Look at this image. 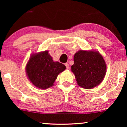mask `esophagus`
Returning <instances> with one entry per match:
<instances>
[{
	"label": "esophagus",
	"instance_id": "1",
	"mask_svg": "<svg viewBox=\"0 0 127 127\" xmlns=\"http://www.w3.org/2000/svg\"><path fill=\"white\" fill-rule=\"evenodd\" d=\"M65 65L66 66V69H68L69 68V65L67 63H65Z\"/></svg>",
	"mask_w": 127,
	"mask_h": 127
}]
</instances>
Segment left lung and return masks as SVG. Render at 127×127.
I'll return each instance as SVG.
<instances>
[{
	"label": "left lung",
	"mask_w": 127,
	"mask_h": 127,
	"mask_svg": "<svg viewBox=\"0 0 127 127\" xmlns=\"http://www.w3.org/2000/svg\"><path fill=\"white\" fill-rule=\"evenodd\" d=\"M71 69L77 84L86 89H91L103 80L106 65L98 52L80 50L74 55V64Z\"/></svg>",
	"instance_id": "1"
}]
</instances>
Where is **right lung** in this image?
<instances>
[{"label": "right lung", "instance_id": "1", "mask_svg": "<svg viewBox=\"0 0 127 127\" xmlns=\"http://www.w3.org/2000/svg\"><path fill=\"white\" fill-rule=\"evenodd\" d=\"M65 69L64 64L54 62L48 51H45L31 56L26 66V72L34 86L47 89L53 86L58 74Z\"/></svg>", "mask_w": 127, "mask_h": 127}]
</instances>
